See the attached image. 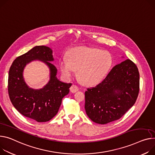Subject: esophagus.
Returning a JSON list of instances; mask_svg holds the SVG:
<instances>
[{"label": "esophagus", "instance_id": "1", "mask_svg": "<svg viewBox=\"0 0 155 155\" xmlns=\"http://www.w3.org/2000/svg\"><path fill=\"white\" fill-rule=\"evenodd\" d=\"M78 90H79V87H78V86H76L75 84H73L70 87V91L73 93L76 92L77 91H78Z\"/></svg>", "mask_w": 155, "mask_h": 155}]
</instances>
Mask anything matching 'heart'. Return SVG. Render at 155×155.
<instances>
[{"label": "heart", "instance_id": "1", "mask_svg": "<svg viewBox=\"0 0 155 155\" xmlns=\"http://www.w3.org/2000/svg\"><path fill=\"white\" fill-rule=\"evenodd\" d=\"M68 59L59 61V69L67 79L78 77L83 84L92 86L99 83L108 73L112 64V56L105 50L82 46L69 50Z\"/></svg>", "mask_w": 155, "mask_h": 155}]
</instances>
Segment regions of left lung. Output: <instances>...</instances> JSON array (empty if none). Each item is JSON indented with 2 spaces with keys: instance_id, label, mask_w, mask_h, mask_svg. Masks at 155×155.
I'll return each instance as SVG.
<instances>
[{
  "instance_id": "obj_1",
  "label": "left lung",
  "mask_w": 155,
  "mask_h": 155,
  "mask_svg": "<svg viewBox=\"0 0 155 155\" xmlns=\"http://www.w3.org/2000/svg\"><path fill=\"white\" fill-rule=\"evenodd\" d=\"M140 74L130 59L115 66L96 86L85 92V110L92 121L106 124L120 118L135 103Z\"/></svg>"
}]
</instances>
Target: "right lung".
I'll return each mask as SVG.
<instances>
[{"label": "right lung", "mask_w": 155, "mask_h": 155, "mask_svg": "<svg viewBox=\"0 0 155 155\" xmlns=\"http://www.w3.org/2000/svg\"><path fill=\"white\" fill-rule=\"evenodd\" d=\"M33 59L43 61L49 66L51 80L43 89L29 88L22 78L25 65ZM52 51L45 46H37L18 56L12 64L8 78V92L12 104L23 115L38 122L50 120L58 113L63 98L68 94L71 83H64L56 77L57 69Z\"/></svg>", "instance_id": "add662e5"}]
</instances>
